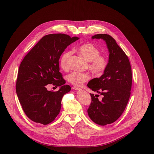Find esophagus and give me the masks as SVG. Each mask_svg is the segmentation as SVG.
<instances>
[{
  "instance_id": "34e87169",
  "label": "esophagus",
  "mask_w": 154,
  "mask_h": 154,
  "mask_svg": "<svg viewBox=\"0 0 154 154\" xmlns=\"http://www.w3.org/2000/svg\"><path fill=\"white\" fill-rule=\"evenodd\" d=\"M72 89H73V90H75V91H79V90L81 89V88H80L77 87H72Z\"/></svg>"
}]
</instances>
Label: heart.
<instances>
[{"instance_id":"heart-1","label":"heart","mask_w":154,"mask_h":154,"mask_svg":"<svg viewBox=\"0 0 154 154\" xmlns=\"http://www.w3.org/2000/svg\"><path fill=\"white\" fill-rule=\"evenodd\" d=\"M79 53L88 61V67L94 74L99 75L103 74L108 66V60L105 56L101 55L98 47L92 44H84L77 48ZM70 52H66L62 55L60 63L61 67L67 70L69 69V59ZM90 75L86 72H73L67 76L68 81L75 86L79 87L89 80Z\"/></svg>"}]
</instances>
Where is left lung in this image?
I'll use <instances>...</instances> for the list:
<instances>
[{
    "label": "left lung",
    "mask_w": 154,
    "mask_h": 154,
    "mask_svg": "<svg viewBox=\"0 0 154 154\" xmlns=\"http://www.w3.org/2000/svg\"><path fill=\"white\" fill-rule=\"evenodd\" d=\"M92 38H102L106 42L109 57L103 74L92 79L87 84L94 92L102 95L99 100V95L91 94L92 102L87 112L94 122L106 125L116 121L127 106L132 88V70L128 57L112 37L97 34Z\"/></svg>",
    "instance_id": "left-lung-1"
}]
</instances>
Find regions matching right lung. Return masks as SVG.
Returning <instances> with one entry per match:
<instances>
[{"label": "right lung", "instance_id": "right-lung-1", "mask_svg": "<svg viewBox=\"0 0 154 154\" xmlns=\"http://www.w3.org/2000/svg\"><path fill=\"white\" fill-rule=\"evenodd\" d=\"M79 39L63 34L44 36L24 57L18 70L16 92L22 109L32 121L47 125L58 116L64 94L71 87L59 72V59L65 49ZM60 86L48 91L46 85Z\"/></svg>", "mask_w": 154, "mask_h": 154}]
</instances>
